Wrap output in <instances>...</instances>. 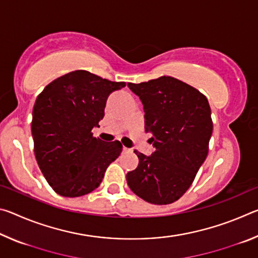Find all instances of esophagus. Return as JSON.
<instances>
[{
	"label": "esophagus",
	"mask_w": 258,
	"mask_h": 258,
	"mask_svg": "<svg viewBox=\"0 0 258 258\" xmlns=\"http://www.w3.org/2000/svg\"><path fill=\"white\" fill-rule=\"evenodd\" d=\"M123 150L126 152V151H130V149L128 148H126V147H123Z\"/></svg>",
	"instance_id": "obj_1"
}]
</instances>
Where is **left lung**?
Wrapping results in <instances>:
<instances>
[{
	"label": "left lung",
	"instance_id": "obj_1",
	"mask_svg": "<svg viewBox=\"0 0 258 258\" xmlns=\"http://www.w3.org/2000/svg\"><path fill=\"white\" fill-rule=\"evenodd\" d=\"M141 100L145 128L155 147L151 156L135 150L138 167L126 175L130 189L155 205L180 199L206 159L213 121L208 100L197 89L171 76L128 83Z\"/></svg>",
	"mask_w": 258,
	"mask_h": 258
}]
</instances>
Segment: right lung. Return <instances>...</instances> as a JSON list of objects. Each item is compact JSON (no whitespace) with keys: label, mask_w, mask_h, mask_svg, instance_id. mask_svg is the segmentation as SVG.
Wrapping results in <instances>:
<instances>
[{"label":"right lung","mask_w":258,"mask_h":258,"mask_svg":"<svg viewBox=\"0 0 258 258\" xmlns=\"http://www.w3.org/2000/svg\"><path fill=\"white\" fill-rule=\"evenodd\" d=\"M125 85L75 71L51 82L37 97L32 120L34 152L58 195L74 198L90 194L118 158L121 143L104 142L91 131L99 127L109 94Z\"/></svg>","instance_id":"add662e5"}]
</instances>
